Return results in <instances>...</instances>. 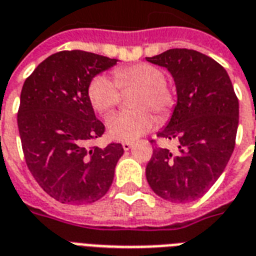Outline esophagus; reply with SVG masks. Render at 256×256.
Returning <instances> with one entry per match:
<instances>
[{
    "instance_id": "34e87169",
    "label": "esophagus",
    "mask_w": 256,
    "mask_h": 256,
    "mask_svg": "<svg viewBox=\"0 0 256 256\" xmlns=\"http://www.w3.org/2000/svg\"><path fill=\"white\" fill-rule=\"evenodd\" d=\"M132 146H134V144H132V142H122V148H124V150H130Z\"/></svg>"
}]
</instances>
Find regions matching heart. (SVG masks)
Listing matches in <instances>:
<instances>
[{
    "mask_svg": "<svg viewBox=\"0 0 256 256\" xmlns=\"http://www.w3.org/2000/svg\"><path fill=\"white\" fill-rule=\"evenodd\" d=\"M114 82L110 77L98 74L90 81L88 96L97 112L106 114L118 102L119 88H138L134 106L138 110L116 112L106 120V130L110 138L118 142H134L154 128L155 110L160 116L170 114L175 104L174 94L166 85V74L155 65L140 64L114 69Z\"/></svg>",
    "mask_w": 256,
    "mask_h": 256,
    "instance_id": "b5f03b06",
    "label": "heart"
}]
</instances>
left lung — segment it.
<instances>
[{
  "mask_svg": "<svg viewBox=\"0 0 256 256\" xmlns=\"http://www.w3.org/2000/svg\"><path fill=\"white\" fill-rule=\"evenodd\" d=\"M146 61L171 73L178 101L158 136L179 142L180 154L155 148L146 166L152 191L174 203L194 202L208 191L232 155L239 101L228 73L192 49H170Z\"/></svg>",
  "mask_w": 256,
  "mask_h": 256,
  "instance_id": "obj_1",
  "label": "left lung"
}]
</instances>
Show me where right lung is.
<instances>
[{
    "instance_id": "add662e5",
    "label": "right lung",
    "mask_w": 256,
    "mask_h": 256,
    "mask_svg": "<svg viewBox=\"0 0 256 256\" xmlns=\"http://www.w3.org/2000/svg\"><path fill=\"white\" fill-rule=\"evenodd\" d=\"M118 60L84 50L49 56L24 82L17 114L28 168L48 195L61 203L101 199L124 154L122 144H88L106 126L96 118L88 88L93 77Z\"/></svg>"
}]
</instances>
